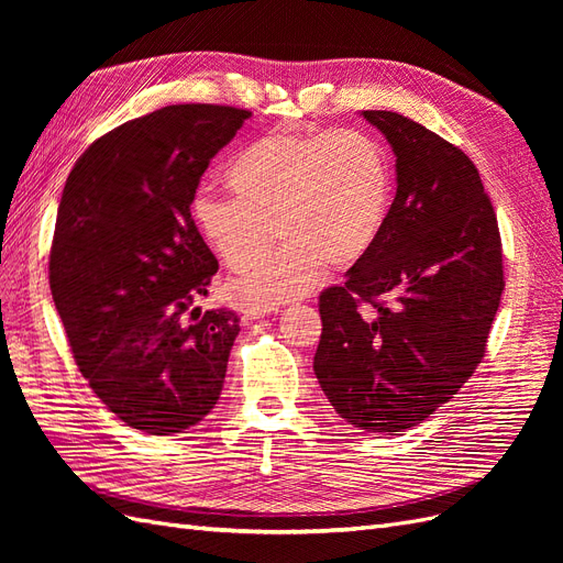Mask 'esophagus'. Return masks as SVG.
Segmentation results:
<instances>
[{
  "instance_id": "obj_1",
  "label": "esophagus",
  "mask_w": 563,
  "mask_h": 563,
  "mask_svg": "<svg viewBox=\"0 0 563 563\" xmlns=\"http://www.w3.org/2000/svg\"><path fill=\"white\" fill-rule=\"evenodd\" d=\"M269 312H277V308H272V305H263V302H253V305H246V308L242 310V317L244 319H261Z\"/></svg>"
}]
</instances>
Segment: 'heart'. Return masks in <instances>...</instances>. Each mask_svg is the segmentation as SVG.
<instances>
[{
  "instance_id": "1",
  "label": "heart",
  "mask_w": 563,
  "mask_h": 563,
  "mask_svg": "<svg viewBox=\"0 0 563 563\" xmlns=\"http://www.w3.org/2000/svg\"><path fill=\"white\" fill-rule=\"evenodd\" d=\"M225 180L232 197H192L195 225L236 272L260 257L276 228L285 244L234 282L236 294L265 302L312 291L323 265L364 258L391 207L387 150L362 129L263 133L230 159Z\"/></svg>"
}]
</instances>
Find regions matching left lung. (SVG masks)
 <instances>
[{"label": "left lung", "mask_w": 563, "mask_h": 563, "mask_svg": "<svg viewBox=\"0 0 563 563\" xmlns=\"http://www.w3.org/2000/svg\"><path fill=\"white\" fill-rule=\"evenodd\" d=\"M397 157L378 242L319 296L317 380L366 432H404L482 364L505 288L496 211L463 150L399 112L364 110Z\"/></svg>", "instance_id": "left-lung-1"}]
</instances>
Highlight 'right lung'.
<instances>
[{
	"instance_id": "1",
	"label": "right lung",
	"mask_w": 563,
	"mask_h": 563,
	"mask_svg": "<svg viewBox=\"0 0 563 563\" xmlns=\"http://www.w3.org/2000/svg\"><path fill=\"white\" fill-rule=\"evenodd\" d=\"M249 117L230 106H166L100 135L65 183L51 294L81 376L145 434L192 428L225 383L240 317L195 308L218 261L190 203Z\"/></svg>"
}]
</instances>
